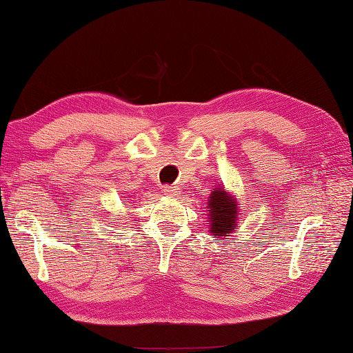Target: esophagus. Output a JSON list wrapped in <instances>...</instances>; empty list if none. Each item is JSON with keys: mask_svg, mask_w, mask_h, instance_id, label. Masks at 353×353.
<instances>
[{"mask_svg": "<svg viewBox=\"0 0 353 353\" xmlns=\"http://www.w3.org/2000/svg\"><path fill=\"white\" fill-rule=\"evenodd\" d=\"M163 190H164V194L169 195V196L176 195V192H178V189L175 188V185H169V184H165L164 188H163Z\"/></svg>", "mask_w": 353, "mask_h": 353, "instance_id": "obj_1", "label": "esophagus"}]
</instances>
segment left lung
Listing matches in <instances>:
<instances>
[{
  "instance_id": "1",
  "label": "left lung",
  "mask_w": 353,
  "mask_h": 353,
  "mask_svg": "<svg viewBox=\"0 0 353 353\" xmlns=\"http://www.w3.org/2000/svg\"><path fill=\"white\" fill-rule=\"evenodd\" d=\"M209 209L212 235L224 236L236 228V204L228 196L225 190H214L209 201Z\"/></svg>"
}]
</instances>
